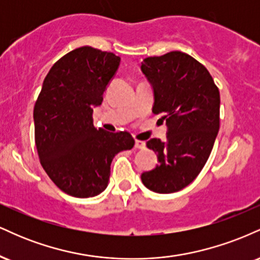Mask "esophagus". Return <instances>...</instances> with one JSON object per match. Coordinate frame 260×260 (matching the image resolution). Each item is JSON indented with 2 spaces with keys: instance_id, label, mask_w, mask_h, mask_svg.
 Returning <instances> with one entry per match:
<instances>
[{
  "instance_id": "obj_1",
  "label": "esophagus",
  "mask_w": 260,
  "mask_h": 260,
  "mask_svg": "<svg viewBox=\"0 0 260 260\" xmlns=\"http://www.w3.org/2000/svg\"><path fill=\"white\" fill-rule=\"evenodd\" d=\"M136 148L145 149V142H143V140H136Z\"/></svg>"
}]
</instances>
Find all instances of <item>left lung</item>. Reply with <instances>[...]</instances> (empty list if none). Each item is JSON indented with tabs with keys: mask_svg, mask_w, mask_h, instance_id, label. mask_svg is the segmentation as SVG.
Here are the masks:
<instances>
[{
	"mask_svg": "<svg viewBox=\"0 0 260 260\" xmlns=\"http://www.w3.org/2000/svg\"><path fill=\"white\" fill-rule=\"evenodd\" d=\"M142 72L168 132L165 142H147L159 164L140 178L148 189L169 194L192 183L207 162L220 126L219 89L204 66L180 51L145 58Z\"/></svg>",
	"mask_w": 260,
	"mask_h": 260,
	"instance_id": "8db88e82",
	"label": "left lung"
}]
</instances>
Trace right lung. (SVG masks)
I'll return each mask as SVG.
<instances>
[{"label": "right lung", "mask_w": 260, "mask_h": 260, "mask_svg": "<svg viewBox=\"0 0 260 260\" xmlns=\"http://www.w3.org/2000/svg\"><path fill=\"white\" fill-rule=\"evenodd\" d=\"M121 58L83 46L52 66L34 107L35 144L53 183L67 194L89 198L106 189L116 154L133 148L128 132L94 127L92 111L103 103Z\"/></svg>", "instance_id": "right-lung-1"}]
</instances>
